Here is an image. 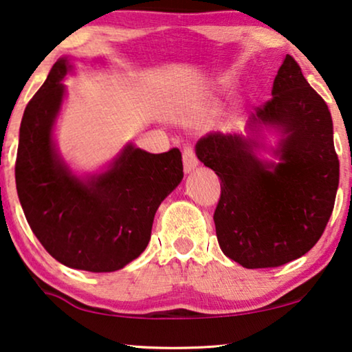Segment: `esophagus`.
I'll return each mask as SVG.
<instances>
[{
  "instance_id": "34e87169",
  "label": "esophagus",
  "mask_w": 352,
  "mask_h": 352,
  "mask_svg": "<svg viewBox=\"0 0 352 352\" xmlns=\"http://www.w3.org/2000/svg\"><path fill=\"white\" fill-rule=\"evenodd\" d=\"M182 164H184V171L186 173H192L198 166V160L195 157V152H193L190 147H186V149L182 151Z\"/></svg>"
}]
</instances>
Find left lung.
Wrapping results in <instances>:
<instances>
[{
	"instance_id": "obj_1",
	"label": "left lung",
	"mask_w": 352,
	"mask_h": 352,
	"mask_svg": "<svg viewBox=\"0 0 352 352\" xmlns=\"http://www.w3.org/2000/svg\"><path fill=\"white\" fill-rule=\"evenodd\" d=\"M272 96L244 133L211 131L195 146L198 160L222 181L214 211L219 246L244 268L305 256L322 235L338 188L332 116L290 55ZM265 131L277 133L274 148L264 144ZM262 150L275 160H262Z\"/></svg>"
}]
</instances>
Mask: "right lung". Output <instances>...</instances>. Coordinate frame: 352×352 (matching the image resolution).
<instances>
[{
	"label": "right lung",
	"instance_id": "add662e5",
	"mask_svg": "<svg viewBox=\"0 0 352 352\" xmlns=\"http://www.w3.org/2000/svg\"><path fill=\"white\" fill-rule=\"evenodd\" d=\"M71 57H60L25 108L15 184L39 243L65 267L91 273L124 268L144 251L160 203L184 177L179 149L149 154L133 142L96 173L76 175L54 130L62 111Z\"/></svg>",
	"mask_w": 352,
	"mask_h": 352
}]
</instances>
